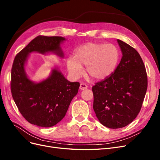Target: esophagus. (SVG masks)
<instances>
[{"instance_id":"34e87169","label":"esophagus","mask_w":160,"mask_h":160,"mask_svg":"<svg viewBox=\"0 0 160 160\" xmlns=\"http://www.w3.org/2000/svg\"><path fill=\"white\" fill-rule=\"evenodd\" d=\"M86 89H88V86L85 84H84V83H82V84H80V90H84Z\"/></svg>"}]
</instances>
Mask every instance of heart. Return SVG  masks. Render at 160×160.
<instances>
[{"label": "heart", "mask_w": 160, "mask_h": 160, "mask_svg": "<svg viewBox=\"0 0 160 160\" xmlns=\"http://www.w3.org/2000/svg\"><path fill=\"white\" fill-rule=\"evenodd\" d=\"M120 53L112 44L88 43L76 49L72 57L67 59L68 72L74 78L82 73L86 66V74L93 80L105 79L112 74L118 63Z\"/></svg>", "instance_id": "heart-1"}]
</instances>
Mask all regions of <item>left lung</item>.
Here are the masks:
<instances>
[{
	"label": "left lung",
	"mask_w": 160,
	"mask_h": 160,
	"mask_svg": "<svg viewBox=\"0 0 160 160\" xmlns=\"http://www.w3.org/2000/svg\"><path fill=\"white\" fill-rule=\"evenodd\" d=\"M122 53L113 73L92 87L93 110L99 121L110 129L128 126L139 113L148 86L147 74L137 51L117 40Z\"/></svg>",
	"instance_id": "8db88e82"
}]
</instances>
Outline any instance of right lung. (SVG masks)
I'll list each match as a JSON object with an SVG mask.
<instances>
[{"label":"right lung","instance_id":"obj_1","mask_svg":"<svg viewBox=\"0 0 160 160\" xmlns=\"http://www.w3.org/2000/svg\"><path fill=\"white\" fill-rule=\"evenodd\" d=\"M65 40L62 37L38 36L16 55L13 61L11 72L13 101L25 119L39 127H52L63 118L78 93L80 83L69 82L58 67L52 69L46 79L33 82L27 76L25 66L32 52L43 55L53 53L63 58L61 44Z\"/></svg>","mask_w":160,"mask_h":160}]
</instances>
